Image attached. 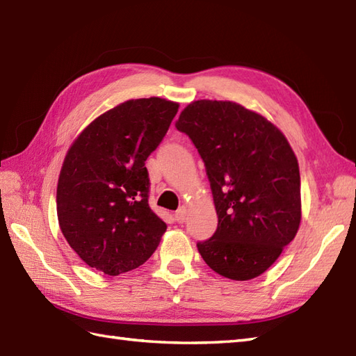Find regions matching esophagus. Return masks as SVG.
Here are the masks:
<instances>
[{"label":"esophagus","instance_id":"esophagus-1","mask_svg":"<svg viewBox=\"0 0 356 356\" xmlns=\"http://www.w3.org/2000/svg\"><path fill=\"white\" fill-rule=\"evenodd\" d=\"M186 213H188L186 208H185V206H181V208H180V209H177V211H176V213H175L176 221H177V222H184V221L186 220Z\"/></svg>","mask_w":356,"mask_h":356}]
</instances>
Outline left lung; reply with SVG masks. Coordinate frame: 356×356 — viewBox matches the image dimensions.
I'll use <instances>...</instances> for the list:
<instances>
[{
    "instance_id": "left-lung-1",
    "label": "left lung",
    "mask_w": 356,
    "mask_h": 356,
    "mask_svg": "<svg viewBox=\"0 0 356 356\" xmlns=\"http://www.w3.org/2000/svg\"><path fill=\"white\" fill-rule=\"evenodd\" d=\"M176 127L202 156L218 216L217 232L197 244L198 253L227 279L261 276L302 220L299 162L290 143L266 117L235 102L189 103Z\"/></svg>"
}]
</instances>
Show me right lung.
Returning <instances> with one entry per match:
<instances>
[{
    "label": "right lung",
    "instance_id": "obj_1",
    "mask_svg": "<svg viewBox=\"0 0 356 356\" xmlns=\"http://www.w3.org/2000/svg\"><path fill=\"white\" fill-rule=\"evenodd\" d=\"M179 103L127 100L80 131L57 181V220L81 261L118 276L150 258L167 225L148 206L145 161L161 144Z\"/></svg>",
    "mask_w": 356,
    "mask_h": 356
}]
</instances>
